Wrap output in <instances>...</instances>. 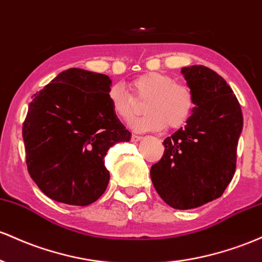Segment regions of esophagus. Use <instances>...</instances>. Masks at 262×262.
<instances>
[{
    "instance_id": "esophagus-1",
    "label": "esophagus",
    "mask_w": 262,
    "mask_h": 262,
    "mask_svg": "<svg viewBox=\"0 0 262 262\" xmlns=\"http://www.w3.org/2000/svg\"><path fill=\"white\" fill-rule=\"evenodd\" d=\"M142 140V136H140V135H131V141L132 142H137V141Z\"/></svg>"
}]
</instances>
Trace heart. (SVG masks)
<instances>
[{"mask_svg": "<svg viewBox=\"0 0 262 262\" xmlns=\"http://www.w3.org/2000/svg\"><path fill=\"white\" fill-rule=\"evenodd\" d=\"M128 94L121 85H114L107 93L114 115L128 121L137 111V102H143L145 115L132 120L137 131L176 130L183 126L194 110L195 98L192 88L184 81L160 72H148L130 83Z\"/></svg>", "mask_w": 262, "mask_h": 262, "instance_id": "obj_1", "label": "heart"}]
</instances>
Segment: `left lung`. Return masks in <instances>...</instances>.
<instances>
[{
    "mask_svg": "<svg viewBox=\"0 0 262 262\" xmlns=\"http://www.w3.org/2000/svg\"><path fill=\"white\" fill-rule=\"evenodd\" d=\"M195 107L184 127L163 141L151 167L155 189L169 207L193 209L222 196L236 168L243 113L231 88L203 66L182 68Z\"/></svg>",
    "mask_w": 262,
    "mask_h": 262,
    "instance_id": "left-lung-1",
    "label": "left lung"
}]
</instances>
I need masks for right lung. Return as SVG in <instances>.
Segmentation results:
<instances>
[{
	"instance_id": "add662e5",
	"label": "right lung",
	"mask_w": 262,
	"mask_h": 262,
	"mask_svg": "<svg viewBox=\"0 0 262 262\" xmlns=\"http://www.w3.org/2000/svg\"><path fill=\"white\" fill-rule=\"evenodd\" d=\"M107 75L72 68L36 93L22 135L31 178L55 202L85 207L106 189L110 147L131 134L114 115Z\"/></svg>"
}]
</instances>
